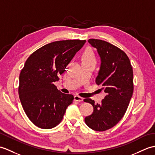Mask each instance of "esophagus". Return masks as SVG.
Here are the masks:
<instances>
[{
	"label": "esophagus",
	"mask_w": 155,
	"mask_h": 155,
	"mask_svg": "<svg viewBox=\"0 0 155 155\" xmlns=\"http://www.w3.org/2000/svg\"><path fill=\"white\" fill-rule=\"evenodd\" d=\"M83 100H84L83 98H82V97L79 96H74V101L81 102L83 101Z\"/></svg>",
	"instance_id": "esophagus-1"
}]
</instances>
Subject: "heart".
<instances>
[{"label":"heart","mask_w":155,"mask_h":155,"mask_svg":"<svg viewBox=\"0 0 155 155\" xmlns=\"http://www.w3.org/2000/svg\"><path fill=\"white\" fill-rule=\"evenodd\" d=\"M81 58H82V63L90 62V61H96L94 54V53H93L92 50L90 48L86 49L85 51L82 53Z\"/></svg>","instance_id":"heart-1"}]
</instances>
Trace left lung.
<instances>
[{
	"mask_svg": "<svg viewBox=\"0 0 155 155\" xmlns=\"http://www.w3.org/2000/svg\"><path fill=\"white\" fill-rule=\"evenodd\" d=\"M88 41L100 57L96 83L103 86L106 96L100 104L90 98L84 100L94 107L84 121L93 130L104 131L113 127L124 116L134 92V73L127 55L120 48L100 39H89Z\"/></svg>",
	"mask_w": 155,
	"mask_h": 155,
	"instance_id": "8db88e82",
	"label": "left lung"
}]
</instances>
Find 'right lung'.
Instances as JSON below:
<instances>
[{"instance_id":"add662e5","label":"right lung","mask_w":155,"mask_h":155,"mask_svg":"<svg viewBox=\"0 0 155 155\" xmlns=\"http://www.w3.org/2000/svg\"><path fill=\"white\" fill-rule=\"evenodd\" d=\"M86 40L57 41L38 49L28 57L19 77L18 94L25 113L41 129H51L61 120L74 96L62 93L58 81Z\"/></svg>"}]
</instances>
